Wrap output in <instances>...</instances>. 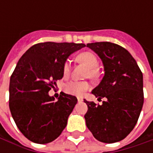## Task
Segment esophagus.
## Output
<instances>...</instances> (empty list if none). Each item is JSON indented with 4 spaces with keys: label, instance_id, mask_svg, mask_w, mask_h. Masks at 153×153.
Segmentation results:
<instances>
[{
    "label": "esophagus",
    "instance_id": "obj_1",
    "mask_svg": "<svg viewBox=\"0 0 153 153\" xmlns=\"http://www.w3.org/2000/svg\"><path fill=\"white\" fill-rule=\"evenodd\" d=\"M77 99H78V102H83V98L82 97H78Z\"/></svg>",
    "mask_w": 153,
    "mask_h": 153
}]
</instances>
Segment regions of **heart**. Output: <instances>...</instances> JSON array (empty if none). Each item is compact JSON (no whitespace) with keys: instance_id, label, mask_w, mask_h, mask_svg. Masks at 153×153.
<instances>
[{"instance_id":"b5f03b06","label":"heart","mask_w":153,"mask_h":153,"mask_svg":"<svg viewBox=\"0 0 153 153\" xmlns=\"http://www.w3.org/2000/svg\"><path fill=\"white\" fill-rule=\"evenodd\" d=\"M78 60L81 63L84 64L88 68V70L87 71L86 76L95 79L98 76V65L99 61L95 54L92 51H83L80 53L77 56ZM70 70H71V63L70 60H67L63 65V75L67 77L70 74ZM90 84L87 81H70L65 85L64 90L66 93L74 95V96L81 97L83 96L84 93L89 89Z\"/></svg>"}]
</instances>
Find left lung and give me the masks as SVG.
<instances>
[{"instance_id": "left-lung-1", "label": "left lung", "mask_w": 153, "mask_h": 153, "mask_svg": "<svg viewBox=\"0 0 153 153\" xmlns=\"http://www.w3.org/2000/svg\"><path fill=\"white\" fill-rule=\"evenodd\" d=\"M104 65L105 75L92 91L102 104L84 102L87 127L98 141L112 143L128 136L138 122L143 105V73L128 51L109 42L88 43Z\"/></svg>"}]
</instances>
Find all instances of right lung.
I'll use <instances>...</instances> for the list:
<instances>
[{
    "mask_svg": "<svg viewBox=\"0 0 153 153\" xmlns=\"http://www.w3.org/2000/svg\"><path fill=\"white\" fill-rule=\"evenodd\" d=\"M83 43L46 42L33 45L19 60L9 88V106L18 128L28 140L44 144L66 127L76 97L61 92L57 101L48 95L63 78V65Z\"/></svg>",
    "mask_w": 153,
    "mask_h": 153,
    "instance_id": "1",
    "label": "right lung"
}]
</instances>
